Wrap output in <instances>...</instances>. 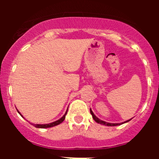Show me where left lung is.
Segmentation results:
<instances>
[{"mask_svg":"<svg viewBox=\"0 0 159 159\" xmlns=\"http://www.w3.org/2000/svg\"><path fill=\"white\" fill-rule=\"evenodd\" d=\"M90 112H91V114H92V118L94 119V120H95L96 123H100V124H102V125H106V126H110V127H111V126H118V125H119V123H107V122H104V121H102V120H100L99 119H98V118L96 117V116L94 115V113L92 112V111L90 109ZM130 120H127V121L124 122V123H127V122L130 121Z\"/></svg>","mask_w":159,"mask_h":159,"instance_id":"obj_1","label":"left lung"}]
</instances>
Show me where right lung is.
<instances>
[{"label": "right lung", "mask_w": 159, "mask_h": 159, "mask_svg": "<svg viewBox=\"0 0 159 159\" xmlns=\"http://www.w3.org/2000/svg\"><path fill=\"white\" fill-rule=\"evenodd\" d=\"M19 113H20V112H19ZM66 114H67V112H66L65 115H64V116H63L61 119H60L59 120H57V121H55V122H53V123H49V124H34V126L36 127H37V128H48V127H55V126H57V125L60 124V123L64 121V119H65ZM20 116H21V115H20Z\"/></svg>", "instance_id": "add662e5"}]
</instances>
